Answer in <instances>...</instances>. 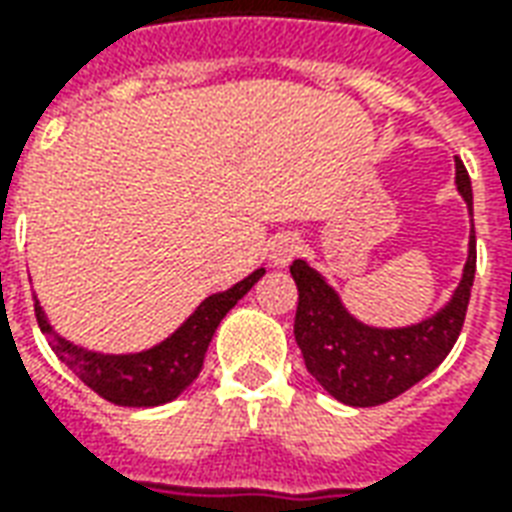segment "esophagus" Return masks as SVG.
Returning <instances> with one entry per match:
<instances>
[{"instance_id":"1","label":"esophagus","mask_w":512,"mask_h":512,"mask_svg":"<svg viewBox=\"0 0 512 512\" xmlns=\"http://www.w3.org/2000/svg\"><path fill=\"white\" fill-rule=\"evenodd\" d=\"M301 249V241L299 235L293 233H285V235H277L274 241H271V252H268V260L274 263L277 268H285L293 260V257L299 255Z\"/></svg>"}]
</instances>
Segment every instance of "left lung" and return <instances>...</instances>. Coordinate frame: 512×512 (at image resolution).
<instances>
[{"mask_svg": "<svg viewBox=\"0 0 512 512\" xmlns=\"http://www.w3.org/2000/svg\"><path fill=\"white\" fill-rule=\"evenodd\" d=\"M455 186L472 213V180L455 161ZM477 241L469 235V257L452 299L436 315L403 329H378L356 321L337 290L304 260H293L290 274L299 288L293 334L304 365L318 384L345 406H381L403 395L433 373L458 340L472 296Z\"/></svg>", "mask_w": 512, "mask_h": 512, "instance_id": "obj_1", "label": "left lung"}]
</instances>
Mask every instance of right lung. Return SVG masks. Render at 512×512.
<instances>
[{
    "instance_id": "obj_1",
    "label": "right lung",
    "mask_w": 512,
    "mask_h": 512,
    "mask_svg": "<svg viewBox=\"0 0 512 512\" xmlns=\"http://www.w3.org/2000/svg\"><path fill=\"white\" fill-rule=\"evenodd\" d=\"M263 274H266V268H257L230 290L208 296L183 321L178 332H172L164 343L139 351V354L84 351L51 329L38 299H35V315H38L40 332L46 334L51 351L60 356L93 392H98L115 406L150 408L175 400L194 378L200 376L205 351L211 345L216 326L238 304V299H244Z\"/></svg>"
}]
</instances>
